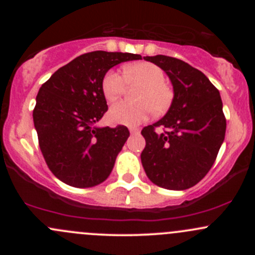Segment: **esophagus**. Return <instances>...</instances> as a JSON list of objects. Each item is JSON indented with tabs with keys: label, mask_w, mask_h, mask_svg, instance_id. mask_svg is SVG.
<instances>
[{
	"label": "esophagus",
	"mask_w": 255,
	"mask_h": 255,
	"mask_svg": "<svg viewBox=\"0 0 255 255\" xmlns=\"http://www.w3.org/2000/svg\"><path fill=\"white\" fill-rule=\"evenodd\" d=\"M129 132H130V134H137V133H139V129H138V128H134V127H130Z\"/></svg>",
	"instance_id": "34e87169"
}]
</instances>
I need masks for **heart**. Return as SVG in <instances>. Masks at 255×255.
I'll use <instances>...</instances> for the list:
<instances>
[{"mask_svg":"<svg viewBox=\"0 0 255 255\" xmlns=\"http://www.w3.org/2000/svg\"><path fill=\"white\" fill-rule=\"evenodd\" d=\"M125 76L116 70H110L102 79V92L109 102L120 99L127 89V84L140 85L137 92L138 104L118 102L109 112L110 121L117 125L137 126L155 111L164 113L170 109L174 91L165 84V75L159 66L151 63H137L126 65Z\"/></svg>","mask_w":255,"mask_h":255,"instance_id":"1","label":"heart"}]
</instances>
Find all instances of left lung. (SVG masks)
<instances>
[{"label": "left lung", "mask_w": 255, "mask_h": 255, "mask_svg": "<svg viewBox=\"0 0 255 255\" xmlns=\"http://www.w3.org/2000/svg\"><path fill=\"white\" fill-rule=\"evenodd\" d=\"M165 71L174 90L170 109L161 120L142 129L140 154L146 176L168 190H186L210 171L225 140L226 118L220 91L204 73L180 59L144 56ZM166 130L160 135L155 127Z\"/></svg>", "instance_id": "obj_1"}]
</instances>
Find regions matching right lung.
Wrapping results in <instances>:
<instances>
[{
  "label": "right lung",
  "instance_id": "obj_1",
  "mask_svg": "<svg viewBox=\"0 0 255 255\" xmlns=\"http://www.w3.org/2000/svg\"><path fill=\"white\" fill-rule=\"evenodd\" d=\"M139 59L132 53L91 51L58 69L42 85L33 122L45 163L60 181L85 189L110 176L129 130L126 126H96L109 110L102 79L113 66Z\"/></svg>",
  "mask_w": 255,
  "mask_h": 255
}]
</instances>
